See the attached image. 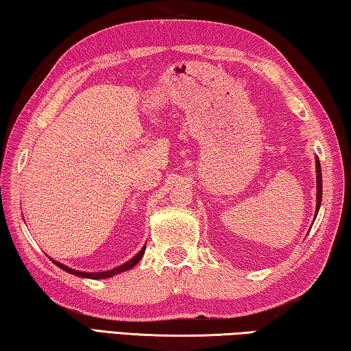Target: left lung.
<instances>
[{
	"label": "left lung",
	"mask_w": 351,
	"mask_h": 351,
	"mask_svg": "<svg viewBox=\"0 0 351 351\" xmlns=\"http://www.w3.org/2000/svg\"><path fill=\"white\" fill-rule=\"evenodd\" d=\"M316 180H317V197H316L317 199L316 216H317L319 206H321V202H322V172H321V163H319V160H316Z\"/></svg>",
	"instance_id": "8db88e82"
}]
</instances>
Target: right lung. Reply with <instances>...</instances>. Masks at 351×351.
I'll use <instances>...</instances> for the list:
<instances>
[{"label": "right lung", "mask_w": 351, "mask_h": 351, "mask_svg": "<svg viewBox=\"0 0 351 351\" xmlns=\"http://www.w3.org/2000/svg\"><path fill=\"white\" fill-rule=\"evenodd\" d=\"M145 254V247L140 250V253L137 254V256H134L131 261L129 262H126V263H123V265H120V267H117V268H114V269H109V271H101V273H83V271H77V269H72V268H69V267H66V265H63V263H60V262H55V261H52L55 265L57 267H60L61 269H64V271H67V273H71V274H73V276H78V278H88V279H108V278H110V276H115V274H119V273H121V271H126V269H129V268H132L135 263H138V261L141 259V256Z\"/></svg>", "instance_id": "right-lung-1"}]
</instances>
